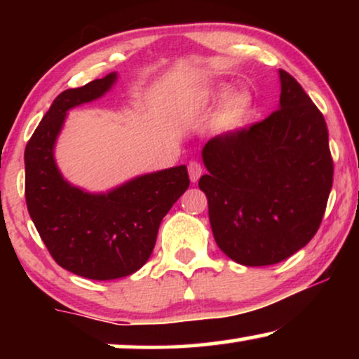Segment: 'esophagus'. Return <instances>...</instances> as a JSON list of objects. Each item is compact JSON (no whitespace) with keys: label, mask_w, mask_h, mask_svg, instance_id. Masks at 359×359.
Segmentation results:
<instances>
[{"label":"esophagus","mask_w":359,"mask_h":359,"mask_svg":"<svg viewBox=\"0 0 359 359\" xmlns=\"http://www.w3.org/2000/svg\"><path fill=\"white\" fill-rule=\"evenodd\" d=\"M188 173H189L191 183H198L199 178H201V175H203V166H201L198 161H189Z\"/></svg>","instance_id":"1"}]
</instances>
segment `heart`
<instances>
[{
	"mask_svg": "<svg viewBox=\"0 0 359 359\" xmlns=\"http://www.w3.org/2000/svg\"><path fill=\"white\" fill-rule=\"evenodd\" d=\"M230 90L232 88L227 83H215L198 93L193 100L196 109H209L222 101L217 114H215L214 124L217 130L224 134H235V132L242 130L252 121L255 111H257V100L252 93L247 90L230 93Z\"/></svg>",
	"mask_w": 359,
	"mask_h": 359,
	"instance_id": "1",
	"label": "heart"
}]
</instances>
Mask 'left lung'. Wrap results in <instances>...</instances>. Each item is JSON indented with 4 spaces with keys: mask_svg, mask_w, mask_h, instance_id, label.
I'll return each instance as SVG.
<instances>
[{
    "mask_svg": "<svg viewBox=\"0 0 359 359\" xmlns=\"http://www.w3.org/2000/svg\"><path fill=\"white\" fill-rule=\"evenodd\" d=\"M279 109L214 137L199 180L215 243L235 263L268 266L311 242L333 183L328 130L302 86L279 70Z\"/></svg>",
    "mask_w": 359,
    "mask_h": 359,
    "instance_id": "8db88e82",
    "label": "left lung"
}]
</instances>
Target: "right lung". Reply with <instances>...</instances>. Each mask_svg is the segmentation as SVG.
Returning a JSON list of instances; mask_svg holds the SVG:
<instances>
[{
	"label": "right lung",
	"mask_w": 359,
	"mask_h": 359,
	"mask_svg": "<svg viewBox=\"0 0 359 359\" xmlns=\"http://www.w3.org/2000/svg\"><path fill=\"white\" fill-rule=\"evenodd\" d=\"M116 81L112 72L60 93L24 151L27 210L42 242L62 268L96 281L144 266L161 219L189 186L186 165L135 176L106 193H90L63 178L55 144L68 111L100 100Z\"/></svg>",
	"instance_id": "right-lung-1"
}]
</instances>
